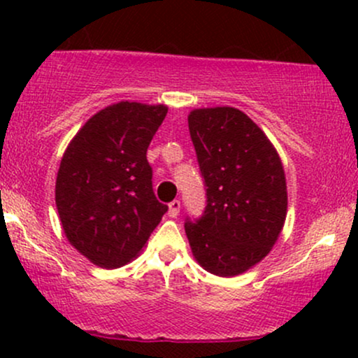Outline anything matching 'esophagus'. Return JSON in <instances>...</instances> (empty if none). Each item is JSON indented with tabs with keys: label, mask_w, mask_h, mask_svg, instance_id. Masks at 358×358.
I'll use <instances>...</instances> for the list:
<instances>
[{
	"label": "esophagus",
	"mask_w": 358,
	"mask_h": 358,
	"mask_svg": "<svg viewBox=\"0 0 358 358\" xmlns=\"http://www.w3.org/2000/svg\"><path fill=\"white\" fill-rule=\"evenodd\" d=\"M180 208H182V203H180V200H173L170 205H168V215L170 217H175L180 213Z\"/></svg>",
	"instance_id": "obj_1"
}]
</instances>
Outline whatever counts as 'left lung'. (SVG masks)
<instances>
[{
  "label": "left lung",
  "mask_w": 358,
  "mask_h": 358,
  "mask_svg": "<svg viewBox=\"0 0 358 358\" xmlns=\"http://www.w3.org/2000/svg\"><path fill=\"white\" fill-rule=\"evenodd\" d=\"M188 129L207 205L185 232L205 271L231 278L269 254L286 220V178L262 129L236 108L195 109Z\"/></svg>",
  "instance_id": "left-lung-1"
}]
</instances>
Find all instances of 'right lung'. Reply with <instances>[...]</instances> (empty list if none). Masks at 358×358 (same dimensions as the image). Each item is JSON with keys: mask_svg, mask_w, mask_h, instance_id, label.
<instances>
[{"mask_svg": "<svg viewBox=\"0 0 358 358\" xmlns=\"http://www.w3.org/2000/svg\"><path fill=\"white\" fill-rule=\"evenodd\" d=\"M166 106L117 102L82 126L60 162L55 203L71 244L90 262L121 268L168 210L153 192L148 146Z\"/></svg>", "mask_w": 358, "mask_h": 358, "instance_id": "right-lung-1", "label": "right lung"}]
</instances>
